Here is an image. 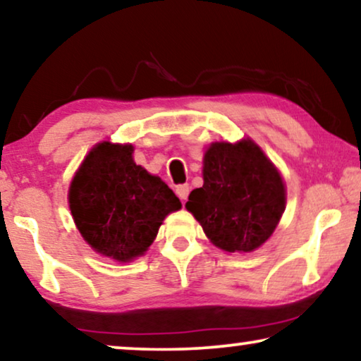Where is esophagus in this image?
Segmentation results:
<instances>
[{"label":"esophagus","instance_id":"esophagus-1","mask_svg":"<svg viewBox=\"0 0 361 361\" xmlns=\"http://www.w3.org/2000/svg\"><path fill=\"white\" fill-rule=\"evenodd\" d=\"M189 192H190V185L189 184H180V185L176 187V194H177V197H179L182 202L187 200V197H189Z\"/></svg>","mask_w":361,"mask_h":361}]
</instances>
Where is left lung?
<instances>
[{
  "instance_id": "left-lung-1",
  "label": "left lung",
  "mask_w": 361,
  "mask_h": 361,
  "mask_svg": "<svg viewBox=\"0 0 361 361\" xmlns=\"http://www.w3.org/2000/svg\"><path fill=\"white\" fill-rule=\"evenodd\" d=\"M286 205L284 182L253 141L214 142L204 157V185L185 207L219 248L253 251L273 235Z\"/></svg>"
}]
</instances>
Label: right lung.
I'll list each match as a JSON object with an SVG mask.
<instances>
[{
    "instance_id": "1",
    "label": "right lung",
    "mask_w": 361,
    "mask_h": 361,
    "mask_svg": "<svg viewBox=\"0 0 361 361\" xmlns=\"http://www.w3.org/2000/svg\"><path fill=\"white\" fill-rule=\"evenodd\" d=\"M131 154V145L100 142L68 190L73 220L87 243L123 263L145 253L166 215L182 207L174 192L136 166Z\"/></svg>"
}]
</instances>
